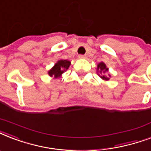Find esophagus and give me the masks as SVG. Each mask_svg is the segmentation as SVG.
Instances as JSON below:
<instances>
[{"mask_svg": "<svg viewBox=\"0 0 151 151\" xmlns=\"http://www.w3.org/2000/svg\"><path fill=\"white\" fill-rule=\"evenodd\" d=\"M79 58L80 59H85L86 58V55H79Z\"/></svg>", "mask_w": 151, "mask_h": 151, "instance_id": "esophagus-1", "label": "esophagus"}]
</instances>
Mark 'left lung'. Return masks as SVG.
I'll return each mask as SVG.
<instances>
[{
	"label": "left lung",
	"instance_id": "8db88e82",
	"mask_svg": "<svg viewBox=\"0 0 151 151\" xmlns=\"http://www.w3.org/2000/svg\"><path fill=\"white\" fill-rule=\"evenodd\" d=\"M97 70H99L100 73H102V72L105 73L106 71H107L108 68H106V66L105 63H99V65H98V68H97ZM100 77L102 79H103V80H105V81L109 80V78H108L107 77H106V76H100Z\"/></svg>",
	"mask_w": 151,
	"mask_h": 151
}]
</instances>
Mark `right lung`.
<instances>
[{
    "label": "right lung",
    "mask_w": 151,
    "mask_h": 151,
    "mask_svg": "<svg viewBox=\"0 0 151 151\" xmlns=\"http://www.w3.org/2000/svg\"><path fill=\"white\" fill-rule=\"evenodd\" d=\"M70 65V62L68 60H59L58 63L55 64L53 68L48 71V74L50 76H54L55 78H58L69 68Z\"/></svg>",
    "instance_id": "add662e5"
}]
</instances>
